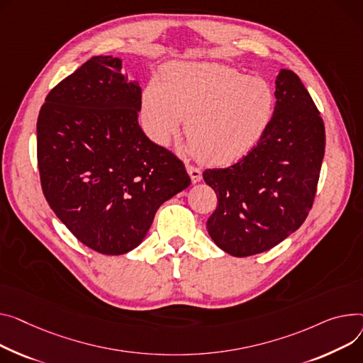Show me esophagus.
Listing matches in <instances>:
<instances>
[{
    "label": "esophagus",
    "instance_id": "obj_1",
    "mask_svg": "<svg viewBox=\"0 0 363 363\" xmlns=\"http://www.w3.org/2000/svg\"><path fill=\"white\" fill-rule=\"evenodd\" d=\"M186 171H188V174H189V177H191V179H192V182H194V184L200 182L203 179V174H201V171H200L199 167L186 164Z\"/></svg>",
    "mask_w": 363,
    "mask_h": 363
}]
</instances>
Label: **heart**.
Masks as SVG:
<instances>
[{"mask_svg": "<svg viewBox=\"0 0 363 363\" xmlns=\"http://www.w3.org/2000/svg\"><path fill=\"white\" fill-rule=\"evenodd\" d=\"M276 93L262 77L211 62H178L143 91L141 115L149 135L167 144L186 121L197 157L226 164L244 157L267 133Z\"/></svg>", "mask_w": 363, "mask_h": 363, "instance_id": "obj_1", "label": "heart"}]
</instances>
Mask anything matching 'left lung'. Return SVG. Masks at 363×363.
Wrapping results in <instances>:
<instances>
[{"label": "left lung", "mask_w": 363, "mask_h": 363, "mask_svg": "<svg viewBox=\"0 0 363 363\" xmlns=\"http://www.w3.org/2000/svg\"><path fill=\"white\" fill-rule=\"evenodd\" d=\"M267 133L238 163L207 169L217 204L207 220L214 244L233 257L269 251L301 228L312 207L325 150L323 118L292 69L276 77Z\"/></svg>", "instance_id": "8db88e82"}]
</instances>
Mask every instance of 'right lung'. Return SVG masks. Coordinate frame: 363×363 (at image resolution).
I'll return each mask as SVG.
<instances>
[{
    "instance_id": "add662e5",
    "label": "right lung",
    "mask_w": 363,
    "mask_h": 363,
    "mask_svg": "<svg viewBox=\"0 0 363 363\" xmlns=\"http://www.w3.org/2000/svg\"><path fill=\"white\" fill-rule=\"evenodd\" d=\"M121 68L112 55L86 61L46 96L36 125L48 204L105 255L137 248L157 208L191 184L184 163L141 130V89Z\"/></svg>"
}]
</instances>
